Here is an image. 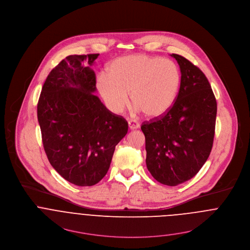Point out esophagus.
I'll list each match as a JSON object with an SVG mask.
<instances>
[{"mask_svg":"<svg viewBox=\"0 0 250 250\" xmlns=\"http://www.w3.org/2000/svg\"><path fill=\"white\" fill-rule=\"evenodd\" d=\"M128 124H129V128L131 130H135V129H138L139 128V123L136 122V120H129L128 121Z\"/></svg>","mask_w":250,"mask_h":250,"instance_id":"34e87169","label":"esophagus"}]
</instances>
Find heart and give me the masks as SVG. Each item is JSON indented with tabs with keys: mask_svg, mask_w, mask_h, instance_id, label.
<instances>
[{
	"mask_svg": "<svg viewBox=\"0 0 250 250\" xmlns=\"http://www.w3.org/2000/svg\"><path fill=\"white\" fill-rule=\"evenodd\" d=\"M182 84L176 63L162 57L136 54L120 57L108 67V74L97 77L96 86L108 108L121 113L130 93L136 111L150 118L167 114L174 105Z\"/></svg>",
	"mask_w": 250,
	"mask_h": 250,
	"instance_id": "obj_1",
	"label": "heart"
}]
</instances>
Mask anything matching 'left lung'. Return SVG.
<instances>
[{"instance_id":"obj_1","label":"left lung","mask_w":250,"mask_h":250,"mask_svg":"<svg viewBox=\"0 0 250 250\" xmlns=\"http://www.w3.org/2000/svg\"><path fill=\"white\" fill-rule=\"evenodd\" d=\"M182 84L167 114L145 121L146 165L158 182L177 186L191 180L208 159L215 135L217 101L205 73L189 60L172 54Z\"/></svg>"}]
</instances>
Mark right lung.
<instances>
[{"mask_svg":"<svg viewBox=\"0 0 250 250\" xmlns=\"http://www.w3.org/2000/svg\"><path fill=\"white\" fill-rule=\"evenodd\" d=\"M98 55L62 60L47 75L37 105L48 161L78 186L94 185L105 177L115 146L128 132V122L93 94L96 78L91 66Z\"/></svg>","mask_w":250,"mask_h":250,"instance_id":"1","label":"right lung"}]
</instances>
